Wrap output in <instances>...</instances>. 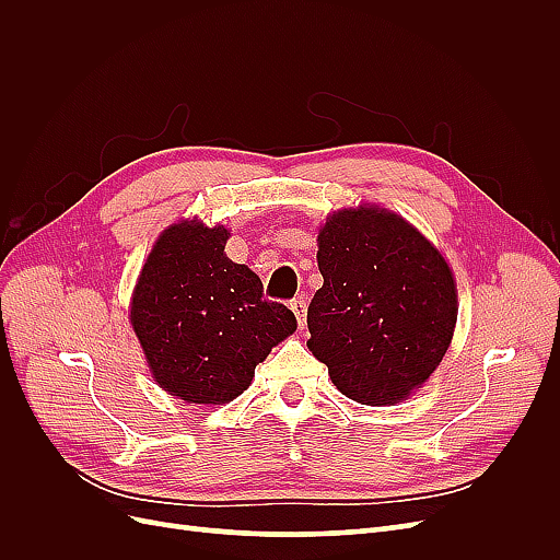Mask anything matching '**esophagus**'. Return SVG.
<instances>
[{"mask_svg":"<svg viewBox=\"0 0 560 560\" xmlns=\"http://www.w3.org/2000/svg\"><path fill=\"white\" fill-rule=\"evenodd\" d=\"M290 308L294 311V315H296V322H299V329H303L306 327V296H299V299H294L292 303H290Z\"/></svg>","mask_w":560,"mask_h":560,"instance_id":"obj_1","label":"esophagus"}]
</instances>
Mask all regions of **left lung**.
Segmentation results:
<instances>
[{"label":"left lung","instance_id":"left-lung-1","mask_svg":"<svg viewBox=\"0 0 560 560\" xmlns=\"http://www.w3.org/2000/svg\"><path fill=\"white\" fill-rule=\"evenodd\" d=\"M325 284L308 306V348L360 404H397L434 374L457 317L448 264L395 212L343 210L317 235Z\"/></svg>","mask_w":560,"mask_h":560}]
</instances>
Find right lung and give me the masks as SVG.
<instances>
[{
  "instance_id": "obj_1",
  "label": "right lung",
  "mask_w": 560,
  "mask_h": 560,
  "mask_svg": "<svg viewBox=\"0 0 560 560\" xmlns=\"http://www.w3.org/2000/svg\"><path fill=\"white\" fill-rule=\"evenodd\" d=\"M224 226L161 233L135 287L130 322L156 383L189 404H226L247 389L270 348L296 329L294 313L233 264Z\"/></svg>"
}]
</instances>
